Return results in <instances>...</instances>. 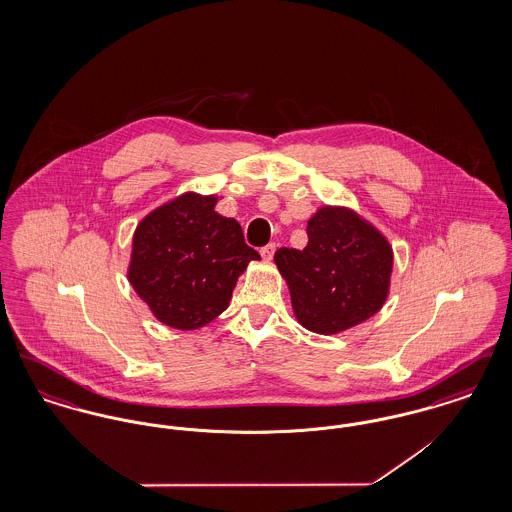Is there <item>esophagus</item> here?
<instances>
[{
	"mask_svg": "<svg viewBox=\"0 0 512 512\" xmlns=\"http://www.w3.org/2000/svg\"><path fill=\"white\" fill-rule=\"evenodd\" d=\"M274 251H276V244H268L265 245V247H261V255H263V259H267V261L272 259Z\"/></svg>",
	"mask_w": 512,
	"mask_h": 512,
	"instance_id": "obj_1",
	"label": "esophagus"
}]
</instances>
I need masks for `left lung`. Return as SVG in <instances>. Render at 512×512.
<instances>
[{
	"label": "left lung",
	"mask_w": 512,
	"mask_h": 512,
	"mask_svg": "<svg viewBox=\"0 0 512 512\" xmlns=\"http://www.w3.org/2000/svg\"><path fill=\"white\" fill-rule=\"evenodd\" d=\"M307 236L303 251L274 253L297 322L330 336L374 317L390 293L393 249L386 236L353 209L334 205L309 219Z\"/></svg>",
	"instance_id": "8db88e82"
}]
</instances>
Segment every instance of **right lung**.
<instances>
[{"instance_id": "right-lung-1", "label": "right lung", "mask_w": 512, "mask_h": 512, "mask_svg": "<svg viewBox=\"0 0 512 512\" xmlns=\"http://www.w3.org/2000/svg\"><path fill=\"white\" fill-rule=\"evenodd\" d=\"M219 197L186 192L140 220L132 236L128 282L153 317L197 330L226 311L238 278L259 253L240 222L215 211Z\"/></svg>"}]
</instances>
